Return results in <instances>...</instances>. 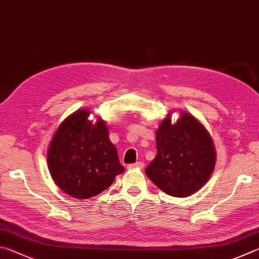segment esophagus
<instances>
[{"instance_id": "34e87169", "label": "esophagus", "mask_w": 259, "mask_h": 259, "mask_svg": "<svg viewBox=\"0 0 259 259\" xmlns=\"http://www.w3.org/2000/svg\"><path fill=\"white\" fill-rule=\"evenodd\" d=\"M144 167V164L142 161H139V162H135V164H131L127 166V169H134V168H139V169H142Z\"/></svg>"}]
</instances>
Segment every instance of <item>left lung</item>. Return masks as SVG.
Listing matches in <instances>:
<instances>
[{
    "label": "left lung",
    "instance_id": "obj_1",
    "mask_svg": "<svg viewBox=\"0 0 259 259\" xmlns=\"http://www.w3.org/2000/svg\"><path fill=\"white\" fill-rule=\"evenodd\" d=\"M157 156L146 174L161 191L184 198L200 190L214 171L216 151L210 134L200 121L183 111L171 124L170 113L156 133Z\"/></svg>",
    "mask_w": 259,
    "mask_h": 259
}]
</instances>
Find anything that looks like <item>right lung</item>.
Instances as JSON below:
<instances>
[{
	"label": "right lung",
	"mask_w": 259,
	"mask_h": 259,
	"mask_svg": "<svg viewBox=\"0 0 259 259\" xmlns=\"http://www.w3.org/2000/svg\"><path fill=\"white\" fill-rule=\"evenodd\" d=\"M90 110L67 117L54 133L48 150V167L63 192L77 199L97 196L125 170L109 140L106 121L92 122Z\"/></svg>",
	"instance_id": "add662e5"
}]
</instances>
